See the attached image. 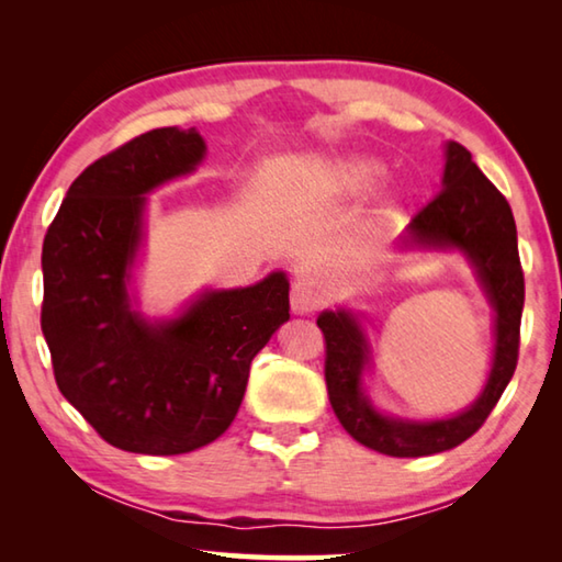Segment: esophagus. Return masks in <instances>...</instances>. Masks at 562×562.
I'll return each instance as SVG.
<instances>
[{"label": "esophagus", "instance_id": "esophagus-1", "mask_svg": "<svg viewBox=\"0 0 562 562\" xmlns=\"http://www.w3.org/2000/svg\"><path fill=\"white\" fill-rule=\"evenodd\" d=\"M319 307V290L315 280L300 278L292 284V312L294 315H310Z\"/></svg>", "mask_w": 562, "mask_h": 562}]
</instances>
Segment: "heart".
Segmentation results:
<instances>
[{
    "instance_id": "obj_1",
    "label": "heart",
    "mask_w": 562,
    "mask_h": 562,
    "mask_svg": "<svg viewBox=\"0 0 562 562\" xmlns=\"http://www.w3.org/2000/svg\"><path fill=\"white\" fill-rule=\"evenodd\" d=\"M382 173H384V168L372 158H349L339 166L337 178L347 190H355L357 193V190L372 188L376 180L382 178Z\"/></svg>"
}]
</instances>
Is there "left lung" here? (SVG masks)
I'll return each mask as SVG.
<instances>
[{
  "instance_id": "obj_1",
  "label": "left lung",
  "mask_w": 562,
  "mask_h": 562,
  "mask_svg": "<svg viewBox=\"0 0 562 562\" xmlns=\"http://www.w3.org/2000/svg\"><path fill=\"white\" fill-rule=\"evenodd\" d=\"M441 186V193L408 223L404 247H456L475 268V278L496 310V349L481 396L465 412L436 422H402L379 414L361 389L369 347L357 317L347 310L322 312L317 317L327 345L325 379L329 404L339 424L367 449L396 459L441 453L471 439L506 392L518 364L526 282L510 205L473 164L469 150L456 140L446 144Z\"/></svg>"
}]
</instances>
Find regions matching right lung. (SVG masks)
I'll return each mask as SVG.
<instances>
[{"label":"right lung","instance_id":"obj_1","mask_svg":"<svg viewBox=\"0 0 562 562\" xmlns=\"http://www.w3.org/2000/svg\"><path fill=\"white\" fill-rule=\"evenodd\" d=\"M203 156L195 128L140 133L74 180L44 237L42 331L56 386L121 451L176 456L225 434L255 355L290 319L284 272L207 290L168 322L131 307L146 193Z\"/></svg>","mask_w":562,"mask_h":562}]
</instances>
